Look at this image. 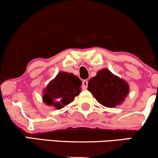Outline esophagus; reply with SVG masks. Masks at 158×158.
Instances as JSON below:
<instances>
[{"instance_id": "1", "label": "esophagus", "mask_w": 158, "mask_h": 158, "mask_svg": "<svg viewBox=\"0 0 158 158\" xmlns=\"http://www.w3.org/2000/svg\"><path fill=\"white\" fill-rule=\"evenodd\" d=\"M88 80H84L82 81V88L84 90L88 88Z\"/></svg>"}]
</instances>
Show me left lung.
I'll list each match as a JSON object with an SVG mask.
<instances>
[{
    "label": "left lung",
    "mask_w": 158,
    "mask_h": 158,
    "mask_svg": "<svg viewBox=\"0 0 158 158\" xmlns=\"http://www.w3.org/2000/svg\"><path fill=\"white\" fill-rule=\"evenodd\" d=\"M88 90L102 106L114 108L125 100L129 87L126 81L114 76L110 70L103 69L90 79Z\"/></svg>",
    "instance_id": "1"
}]
</instances>
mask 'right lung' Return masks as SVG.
Returning <instances> with one entry per match:
<instances>
[{
	"label": "right lung",
	"instance_id": "right-lung-1",
	"mask_svg": "<svg viewBox=\"0 0 158 158\" xmlns=\"http://www.w3.org/2000/svg\"><path fill=\"white\" fill-rule=\"evenodd\" d=\"M81 85V81L77 76L60 72L44 90L43 101L48 106L61 109L79 95Z\"/></svg>",
	"mask_w": 158,
	"mask_h": 158
}]
</instances>
